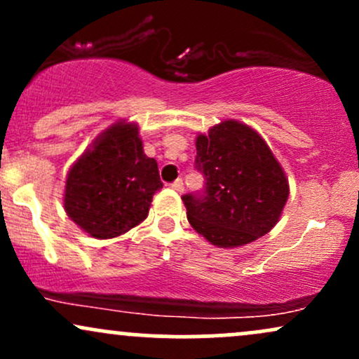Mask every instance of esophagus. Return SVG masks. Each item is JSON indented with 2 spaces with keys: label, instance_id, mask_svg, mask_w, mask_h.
Instances as JSON below:
<instances>
[{
  "label": "esophagus",
  "instance_id": "obj_1",
  "mask_svg": "<svg viewBox=\"0 0 359 359\" xmlns=\"http://www.w3.org/2000/svg\"><path fill=\"white\" fill-rule=\"evenodd\" d=\"M170 187L174 189V191H177V192H182V191H184V182H182V179H177L175 182L170 184Z\"/></svg>",
  "mask_w": 359,
  "mask_h": 359
}]
</instances>
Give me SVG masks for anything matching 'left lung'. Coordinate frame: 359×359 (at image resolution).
Masks as SVG:
<instances>
[{"mask_svg":"<svg viewBox=\"0 0 359 359\" xmlns=\"http://www.w3.org/2000/svg\"><path fill=\"white\" fill-rule=\"evenodd\" d=\"M204 189L185 194L187 219L214 246L236 248L277 224L288 182L269 145L243 123L222 121L196 140Z\"/></svg>","mask_w":359,"mask_h":359,"instance_id":"left-lung-1","label":"left lung"}]
</instances>
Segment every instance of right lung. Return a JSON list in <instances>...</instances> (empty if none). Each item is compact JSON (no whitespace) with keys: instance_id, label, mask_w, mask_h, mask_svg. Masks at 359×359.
Wrapping results in <instances>:
<instances>
[{"instance_id":"obj_1","label":"right lung","mask_w":359,"mask_h":359,"mask_svg":"<svg viewBox=\"0 0 359 359\" xmlns=\"http://www.w3.org/2000/svg\"><path fill=\"white\" fill-rule=\"evenodd\" d=\"M162 187L156 160L143 154L138 126L119 121L69 170L64 208L86 233L106 240L145 219Z\"/></svg>"}]
</instances>
